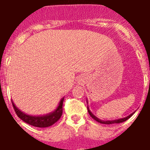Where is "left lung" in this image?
Masks as SVG:
<instances>
[{
	"label": "left lung",
	"mask_w": 150,
	"mask_h": 150,
	"mask_svg": "<svg viewBox=\"0 0 150 150\" xmlns=\"http://www.w3.org/2000/svg\"><path fill=\"white\" fill-rule=\"evenodd\" d=\"M88 103V102H87ZM87 109H88V113H89V115L91 116V117H92L95 120H96L98 122H100L101 123V124H107V125H110V124H114V123H121V122H123L126 121L127 120H128L131 116H132V115L135 112H134L133 113H132V114H130L129 116H128L127 117H125V118H122V119H119V120H110V121H104V120H100V119H98V117H96V116H95V115L92 113V112L90 111V110L88 109V107H87Z\"/></svg>",
	"instance_id": "obj_1"
}]
</instances>
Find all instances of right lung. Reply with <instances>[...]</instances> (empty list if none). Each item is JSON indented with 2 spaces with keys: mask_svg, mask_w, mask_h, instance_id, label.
Returning <instances> with one entry per match:
<instances>
[{
  "mask_svg": "<svg viewBox=\"0 0 150 150\" xmlns=\"http://www.w3.org/2000/svg\"><path fill=\"white\" fill-rule=\"evenodd\" d=\"M64 98H62V100H60L56 110H55L53 112H50L49 114L44 115V116H30V115H28L25 112H22L20 110H18L13 101H12V104H13V108L15 110L16 115L20 118L22 121L30 125H33V126L38 127V128H46V127L52 125L62 116V111H63L62 106H63Z\"/></svg>",
  "mask_w": 150,
  "mask_h": 150,
  "instance_id": "add662e5",
  "label": "right lung"
}]
</instances>
